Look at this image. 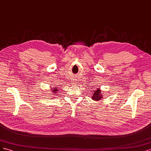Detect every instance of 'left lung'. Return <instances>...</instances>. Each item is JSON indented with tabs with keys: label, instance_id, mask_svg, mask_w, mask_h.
I'll return each instance as SVG.
<instances>
[{
	"label": "left lung",
	"instance_id": "left-lung-1",
	"mask_svg": "<svg viewBox=\"0 0 151 151\" xmlns=\"http://www.w3.org/2000/svg\"><path fill=\"white\" fill-rule=\"evenodd\" d=\"M92 95L93 96H92L91 98L95 101L100 100L103 98V96H102V93H101V90L100 88H98V90H95V91H93V94Z\"/></svg>",
	"mask_w": 151,
	"mask_h": 151
}]
</instances>
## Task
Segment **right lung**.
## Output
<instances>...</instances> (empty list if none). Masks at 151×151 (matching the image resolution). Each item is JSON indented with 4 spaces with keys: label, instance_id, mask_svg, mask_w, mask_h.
<instances>
[{
    "label": "right lung",
    "instance_id": "add662e5",
    "mask_svg": "<svg viewBox=\"0 0 151 151\" xmlns=\"http://www.w3.org/2000/svg\"><path fill=\"white\" fill-rule=\"evenodd\" d=\"M58 88L57 87H54V88H51V91H52V93H58V89H57ZM54 95H55V94H54Z\"/></svg>",
    "mask_w": 151,
    "mask_h": 151
}]
</instances>
